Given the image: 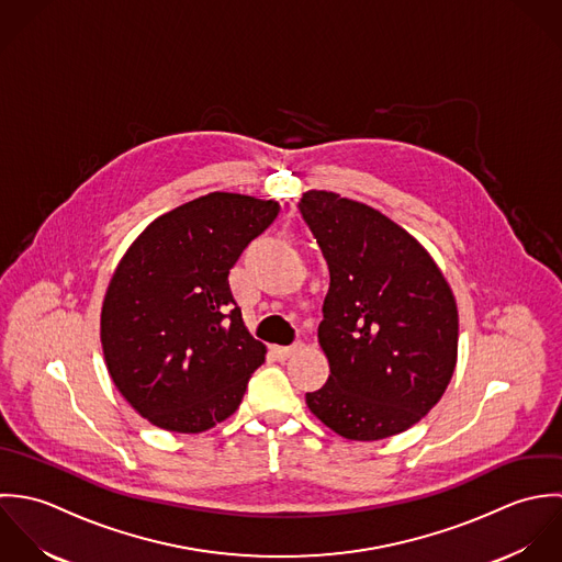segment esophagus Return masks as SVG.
<instances>
[{"label":"esophagus","mask_w":562,"mask_h":562,"mask_svg":"<svg viewBox=\"0 0 562 562\" xmlns=\"http://www.w3.org/2000/svg\"><path fill=\"white\" fill-rule=\"evenodd\" d=\"M300 349H302V342H295V345H291V347L273 345V347H271V353H273L278 360H286V358H291L293 353H297Z\"/></svg>","instance_id":"34e87169"}]
</instances>
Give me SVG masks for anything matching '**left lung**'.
Returning <instances> with one entry per match:
<instances>
[{"instance_id": "left-lung-1", "label": "left lung", "mask_w": 562, "mask_h": 562, "mask_svg": "<svg viewBox=\"0 0 562 562\" xmlns=\"http://www.w3.org/2000/svg\"><path fill=\"white\" fill-rule=\"evenodd\" d=\"M300 213L330 271L319 324L330 375L306 404L349 441L400 435L443 397L456 369L448 280L415 236L367 204L308 191Z\"/></svg>"}]
</instances>
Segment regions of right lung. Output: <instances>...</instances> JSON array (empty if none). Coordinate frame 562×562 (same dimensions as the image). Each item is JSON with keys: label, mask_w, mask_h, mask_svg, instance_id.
<instances>
[{"label": "right lung", "mask_w": 562, "mask_h": 562, "mask_svg": "<svg viewBox=\"0 0 562 562\" xmlns=\"http://www.w3.org/2000/svg\"><path fill=\"white\" fill-rule=\"evenodd\" d=\"M280 213L209 193L147 225L114 269L100 337L114 386L151 426L200 435L240 404L267 347L249 335L229 269Z\"/></svg>", "instance_id": "1"}]
</instances>
